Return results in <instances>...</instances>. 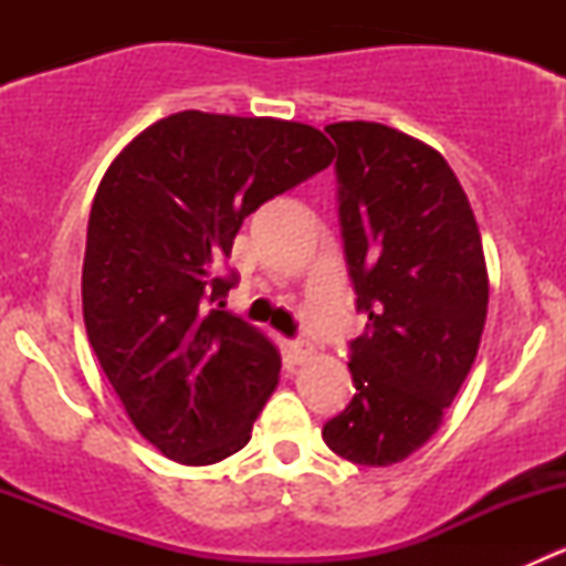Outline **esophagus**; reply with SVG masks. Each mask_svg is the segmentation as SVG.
<instances>
[{
	"label": "esophagus",
	"mask_w": 566,
	"mask_h": 566,
	"mask_svg": "<svg viewBox=\"0 0 566 566\" xmlns=\"http://www.w3.org/2000/svg\"><path fill=\"white\" fill-rule=\"evenodd\" d=\"M312 353H315V350H312L310 342H290V358H293L295 364L310 361Z\"/></svg>",
	"instance_id": "obj_1"
}]
</instances>
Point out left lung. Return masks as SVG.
<instances>
[{
	"instance_id": "1",
	"label": "left lung",
	"mask_w": 566,
	"mask_h": 566,
	"mask_svg": "<svg viewBox=\"0 0 566 566\" xmlns=\"http://www.w3.org/2000/svg\"><path fill=\"white\" fill-rule=\"evenodd\" d=\"M356 310L350 405L323 441L358 465L424 447L458 397L488 317V262L471 202L441 153L380 123L325 125Z\"/></svg>"
}]
</instances>
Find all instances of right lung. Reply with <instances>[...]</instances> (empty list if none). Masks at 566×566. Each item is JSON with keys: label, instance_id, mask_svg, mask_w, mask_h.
Here are the masks:
<instances>
[{"label": "right lung", "instance_id": "1", "mask_svg": "<svg viewBox=\"0 0 566 566\" xmlns=\"http://www.w3.org/2000/svg\"><path fill=\"white\" fill-rule=\"evenodd\" d=\"M334 156L312 125L188 108L108 164L87 224L84 325L130 424L164 458L213 465L249 443L282 356L247 319L210 310L232 287L216 265L249 213Z\"/></svg>", "mask_w": 566, "mask_h": 566}]
</instances>
